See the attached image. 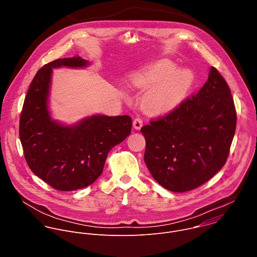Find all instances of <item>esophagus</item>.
Listing matches in <instances>:
<instances>
[{"mask_svg": "<svg viewBox=\"0 0 257 257\" xmlns=\"http://www.w3.org/2000/svg\"><path fill=\"white\" fill-rule=\"evenodd\" d=\"M133 126H134V128L137 130V131L141 130L142 126H143V120H142V118H140V117L135 118V120L133 121Z\"/></svg>", "mask_w": 257, "mask_h": 257, "instance_id": "1", "label": "esophagus"}]
</instances>
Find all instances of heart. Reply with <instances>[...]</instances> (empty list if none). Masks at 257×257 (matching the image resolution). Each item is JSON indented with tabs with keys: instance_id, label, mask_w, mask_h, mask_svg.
I'll return each mask as SVG.
<instances>
[{
	"instance_id": "1",
	"label": "heart",
	"mask_w": 257,
	"mask_h": 257,
	"mask_svg": "<svg viewBox=\"0 0 257 257\" xmlns=\"http://www.w3.org/2000/svg\"><path fill=\"white\" fill-rule=\"evenodd\" d=\"M175 62L161 59L149 63L131 74L126 83L132 88L145 90L141 109L152 115H160L176 109L185 99L193 83L189 69H179Z\"/></svg>"
}]
</instances>
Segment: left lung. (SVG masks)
<instances>
[{
    "label": "left lung",
    "mask_w": 257,
    "mask_h": 257,
    "mask_svg": "<svg viewBox=\"0 0 257 257\" xmlns=\"http://www.w3.org/2000/svg\"><path fill=\"white\" fill-rule=\"evenodd\" d=\"M236 125L230 90L215 67L201 90L170 113L142 127L145 162L172 192L193 190L224 165Z\"/></svg>",
    "instance_id": "1"
}]
</instances>
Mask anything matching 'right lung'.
Segmentation results:
<instances>
[{
    "label": "right lung",
    "mask_w": 257,
    "mask_h": 257,
    "mask_svg": "<svg viewBox=\"0 0 257 257\" xmlns=\"http://www.w3.org/2000/svg\"><path fill=\"white\" fill-rule=\"evenodd\" d=\"M80 56L54 60L36 74L20 119V139L31 170L59 191L94 183L102 174L108 153L132 131L130 115L93 114L73 124L55 120L49 110L53 69L85 68Z\"/></svg>",
    "instance_id": "1"
}]
</instances>
